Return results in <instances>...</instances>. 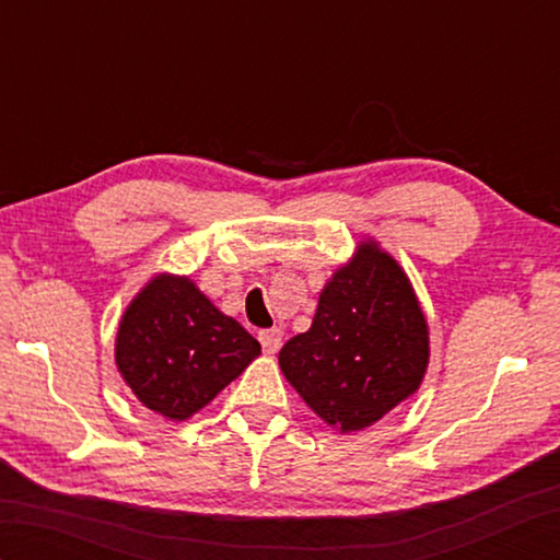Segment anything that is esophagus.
Listing matches in <instances>:
<instances>
[{
	"label": "esophagus",
	"mask_w": 560,
	"mask_h": 560,
	"mask_svg": "<svg viewBox=\"0 0 560 560\" xmlns=\"http://www.w3.org/2000/svg\"><path fill=\"white\" fill-rule=\"evenodd\" d=\"M281 337H283V331L279 327H271V329L259 331L261 349H265L267 353H277L279 347H281Z\"/></svg>",
	"instance_id": "obj_1"
}]
</instances>
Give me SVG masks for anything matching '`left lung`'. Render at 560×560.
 I'll use <instances>...</instances> for the list:
<instances>
[{
  "instance_id": "1",
  "label": "left lung",
  "mask_w": 560,
  "mask_h": 560,
  "mask_svg": "<svg viewBox=\"0 0 560 560\" xmlns=\"http://www.w3.org/2000/svg\"><path fill=\"white\" fill-rule=\"evenodd\" d=\"M279 365L341 433L383 419L428 368V325L407 273L377 243H363L319 293L313 327L283 343Z\"/></svg>"
}]
</instances>
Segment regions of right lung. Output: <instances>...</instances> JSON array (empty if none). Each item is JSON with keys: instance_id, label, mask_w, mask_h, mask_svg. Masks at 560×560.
<instances>
[{"instance_id": "1", "label": "right lung", "mask_w": 560, "mask_h": 560, "mask_svg": "<svg viewBox=\"0 0 560 560\" xmlns=\"http://www.w3.org/2000/svg\"><path fill=\"white\" fill-rule=\"evenodd\" d=\"M259 341L187 277L159 273L129 303L115 341L117 371L147 409L185 421L241 375Z\"/></svg>"}]
</instances>
